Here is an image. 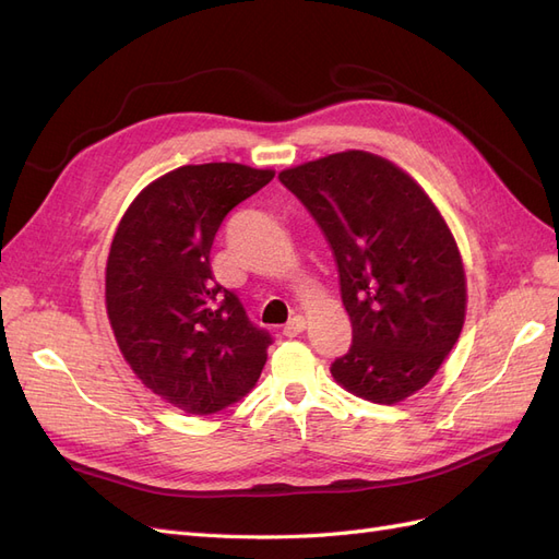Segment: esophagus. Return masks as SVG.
I'll list each match as a JSON object with an SVG mask.
<instances>
[{
  "mask_svg": "<svg viewBox=\"0 0 559 559\" xmlns=\"http://www.w3.org/2000/svg\"><path fill=\"white\" fill-rule=\"evenodd\" d=\"M306 326H308V321H306V317H300V314H296L294 319H289L284 324V329H282V333L286 335V337H296V335H300L302 331H306Z\"/></svg>",
  "mask_w": 559,
  "mask_h": 559,
  "instance_id": "1",
  "label": "esophagus"
}]
</instances>
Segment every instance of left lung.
Returning a JSON list of instances; mask_svg holds the SVG:
<instances>
[{
	"instance_id": "1",
	"label": "left lung",
	"mask_w": 559,
	"mask_h": 559,
	"mask_svg": "<svg viewBox=\"0 0 559 559\" xmlns=\"http://www.w3.org/2000/svg\"><path fill=\"white\" fill-rule=\"evenodd\" d=\"M280 181L314 216L341 275L352 345L331 376L366 401L408 399L464 326V265L441 212L413 177L366 151L292 167Z\"/></svg>"
}]
</instances>
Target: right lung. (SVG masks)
I'll list each match as a JSON object with an SVG mask.
<instances>
[{"mask_svg":"<svg viewBox=\"0 0 559 559\" xmlns=\"http://www.w3.org/2000/svg\"><path fill=\"white\" fill-rule=\"evenodd\" d=\"M273 170L183 165L148 183L118 224L107 259V314L126 361L183 413L212 415L257 384L273 337L212 275L226 214Z\"/></svg>","mask_w":559,"mask_h":559,"instance_id":"1","label":"right lung"}]
</instances>
